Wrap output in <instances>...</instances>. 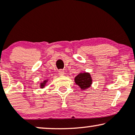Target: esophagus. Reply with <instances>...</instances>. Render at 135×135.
Segmentation results:
<instances>
[{"mask_svg":"<svg viewBox=\"0 0 135 135\" xmlns=\"http://www.w3.org/2000/svg\"><path fill=\"white\" fill-rule=\"evenodd\" d=\"M58 74H60V75H63L65 74V72L63 70H60L58 71Z\"/></svg>","mask_w":135,"mask_h":135,"instance_id":"1","label":"esophagus"}]
</instances>
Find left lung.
Listing matches in <instances>:
<instances>
[{"mask_svg":"<svg viewBox=\"0 0 135 135\" xmlns=\"http://www.w3.org/2000/svg\"><path fill=\"white\" fill-rule=\"evenodd\" d=\"M75 83L81 89H86L89 88L92 84V78L88 72L80 73L75 77Z\"/></svg>","mask_w":135,"mask_h":135,"instance_id":"8db88e82","label":"left lung"}]
</instances>
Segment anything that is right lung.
Wrapping results in <instances>:
<instances>
[{"label": "right lung", "mask_w": 135, "mask_h": 135, "mask_svg": "<svg viewBox=\"0 0 135 135\" xmlns=\"http://www.w3.org/2000/svg\"><path fill=\"white\" fill-rule=\"evenodd\" d=\"M47 80H45L43 81V83H41V84H40V87H41V88H43L45 86V85H46V84L47 83Z\"/></svg>", "instance_id": "obj_1"}]
</instances>
